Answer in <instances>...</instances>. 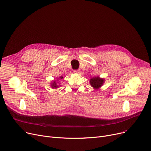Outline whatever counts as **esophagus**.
Returning <instances> with one entry per match:
<instances>
[{"mask_svg": "<svg viewBox=\"0 0 151 151\" xmlns=\"http://www.w3.org/2000/svg\"><path fill=\"white\" fill-rule=\"evenodd\" d=\"M74 73H79V70H74Z\"/></svg>", "mask_w": 151, "mask_h": 151, "instance_id": "34e87169", "label": "esophagus"}]
</instances>
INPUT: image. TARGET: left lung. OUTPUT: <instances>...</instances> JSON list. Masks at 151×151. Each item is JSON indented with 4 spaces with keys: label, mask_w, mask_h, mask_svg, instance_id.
I'll use <instances>...</instances> for the list:
<instances>
[{
    "label": "left lung",
    "mask_w": 151,
    "mask_h": 151,
    "mask_svg": "<svg viewBox=\"0 0 151 151\" xmlns=\"http://www.w3.org/2000/svg\"><path fill=\"white\" fill-rule=\"evenodd\" d=\"M104 80L102 78H100L98 76L95 77L90 79V85H91L94 88H98L101 87L103 83H104Z\"/></svg>",
    "instance_id": "obj_1"
}]
</instances>
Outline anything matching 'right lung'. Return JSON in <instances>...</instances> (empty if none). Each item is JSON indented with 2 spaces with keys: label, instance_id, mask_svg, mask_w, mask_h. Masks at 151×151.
Returning a JSON list of instances; mask_svg holds the SVG:
<instances>
[{
  "label": "right lung",
  "instance_id": "add662e5",
  "mask_svg": "<svg viewBox=\"0 0 151 151\" xmlns=\"http://www.w3.org/2000/svg\"><path fill=\"white\" fill-rule=\"evenodd\" d=\"M62 78H63V76H62V77H61V79H62ZM52 87L53 88H57L58 86H57V84H56V82H55V81H54V82H53V83L52 84Z\"/></svg>",
  "mask_w": 151,
  "mask_h": 151
}]
</instances>
